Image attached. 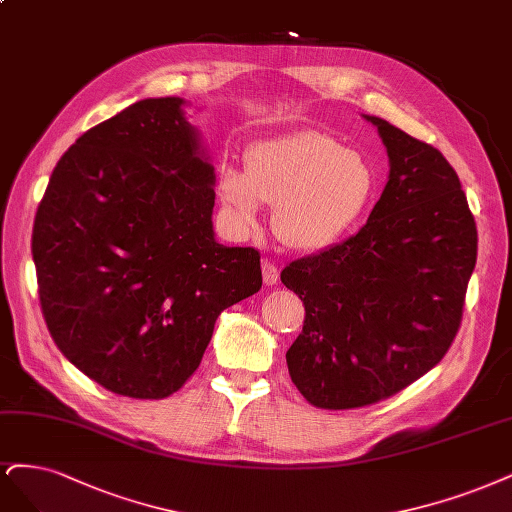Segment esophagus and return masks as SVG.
Returning a JSON list of instances; mask_svg holds the SVG:
<instances>
[{"label": "esophagus", "instance_id": "obj_1", "mask_svg": "<svg viewBox=\"0 0 512 512\" xmlns=\"http://www.w3.org/2000/svg\"><path fill=\"white\" fill-rule=\"evenodd\" d=\"M279 279V269L271 260H262V281L264 286H275Z\"/></svg>", "mask_w": 512, "mask_h": 512}]
</instances>
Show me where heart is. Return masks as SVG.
I'll return each instance as SVG.
<instances>
[{
	"label": "heart",
	"mask_w": 512,
	"mask_h": 512,
	"mask_svg": "<svg viewBox=\"0 0 512 512\" xmlns=\"http://www.w3.org/2000/svg\"><path fill=\"white\" fill-rule=\"evenodd\" d=\"M373 184V171L358 150L309 129L254 144L245 152V171L218 169L216 190L235 231H254L260 205H269L281 245L317 252L360 218Z\"/></svg>",
	"instance_id": "b5f03b06"
}]
</instances>
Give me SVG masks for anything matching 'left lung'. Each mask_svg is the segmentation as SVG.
Segmentation results:
<instances>
[{
  "mask_svg": "<svg viewBox=\"0 0 512 512\" xmlns=\"http://www.w3.org/2000/svg\"><path fill=\"white\" fill-rule=\"evenodd\" d=\"M364 118L390 158L381 199L356 235L281 271L305 305L290 377L313 407L334 411L390 398L443 360L477 264V224L447 158Z\"/></svg>",
  "mask_w": 512,
  "mask_h": 512,
  "instance_id": "obj_1",
  "label": "left lung"
}]
</instances>
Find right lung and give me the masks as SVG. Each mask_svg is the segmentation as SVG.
Wrapping results in <instances>:
<instances>
[{
    "mask_svg": "<svg viewBox=\"0 0 512 512\" xmlns=\"http://www.w3.org/2000/svg\"><path fill=\"white\" fill-rule=\"evenodd\" d=\"M184 99L88 129L50 175L31 252L50 337L105 390L167 398L218 315L262 286L260 254L214 237L216 173Z\"/></svg>",
    "mask_w": 512,
    "mask_h": 512,
    "instance_id": "add662e5",
    "label": "right lung"
}]
</instances>
